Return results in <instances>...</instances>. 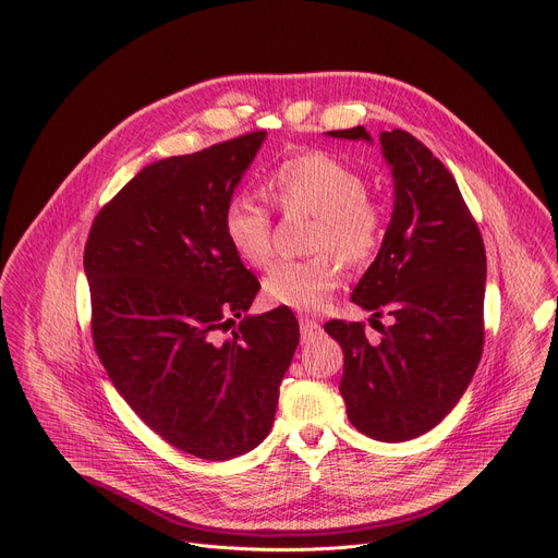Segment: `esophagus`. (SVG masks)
Returning a JSON list of instances; mask_svg holds the SVG:
<instances>
[{"label":"esophagus","instance_id":"obj_1","mask_svg":"<svg viewBox=\"0 0 558 558\" xmlns=\"http://www.w3.org/2000/svg\"><path fill=\"white\" fill-rule=\"evenodd\" d=\"M323 336V327L315 320H308V317H302L300 320V338L302 342H313Z\"/></svg>","mask_w":558,"mask_h":558}]
</instances>
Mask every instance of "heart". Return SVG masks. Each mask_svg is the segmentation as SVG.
<instances>
[{
    "label": "heart",
    "instance_id": "1",
    "mask_svg": "<svg viewBox=\"0 0 558 558\" xmlns=\"http://www.w3.org/2000/svg\"><path fill=\"white\" fill-rule=\"evenodd\" d=\"M271 201L289 211L315 216L311 250L331 252L349 267L368 265L386 233V211L368 196L366 179L351 166L320 151L284 158L267 179ZM222 231L238 258L265 267L274 256L271 216L247 198H233L222 216ZM340 263L330 254L308 260H280L265 278V295L295 311L323 308L340 287Z\"/></svg>",
    "mask_w": 558,
    "mask_h": 558
}]
</instances>
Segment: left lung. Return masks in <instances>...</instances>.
Wrapping results in <instances>:
<instances>
[{"label": "left lung", "instance_id": "obj_1", "mask_svg": "<svg viewBox=\"0 0 558 558\" xmlns=\"http://www.w3.org/2000/svg\"><path fill=\"white\" fill-rule=\"evenodd\" d=\"M366 141L357 125L327 132ZM395 203L377 258L351 300L381 315L371 344L362 323L331 320L340 342V392L349 422L377 441H409L435 428L461 400L484 351L486 250L463 196L439 158L413 134H379Z\"/></svg>", "mask_w": 558, "mask_h": 558}]
</instances>
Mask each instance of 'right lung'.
I'll return each mask as SVG.
<instances>
[{
  "label": "right lung",
  "instance_id": "add662e5",
  "mask_svg": "<svg viewBox=\"0 0 558 558\" xmlns=\"http://www.w3.org/2000/svg\"><path fill=\"white\" fill-rule=\"evenodd\" d=\"M267 132L145 166L95 218L84 269L93 340L128 407L174 448L225 461L271 430L295 315H245L260 282L222 216Z\"/></svg>",
  "mask_w": 558,
  "mask_h": 558
}]
</instances>
